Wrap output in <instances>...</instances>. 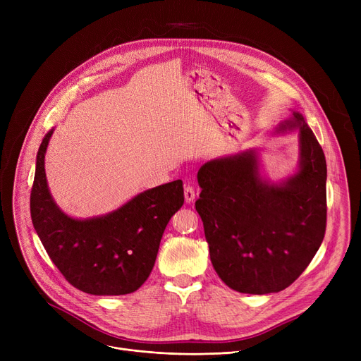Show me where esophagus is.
Segmentation results:
<instances>
[{
    "label": "esophagus",
    "mask_w": 361,
    "mask_h": 361,
    "mask_svg": "<svg viewBox=\"0 0 361 361\" xmlns=\"http://www.w3.org/2000/svg\"><path fill=\"white\" fill-rule=\"evenodd\" d=\"M184 197H185V202H187V203H190V202L195 200L196 192H195V187H193V185L188 184V185L184 187Z\"/></svg>",
    "instance_id": "esophagus-1"
}]
</instances>
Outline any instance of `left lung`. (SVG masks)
I'll return each mask as SVG.
<instances>
[{
    "mask_svg": "<svg viewBox=\"0 0 361 361\" xmlns=\"http://www.w3.org/2000/svg\"><path fill=\"white\" fill-rule=\"evenodd\" d=\"M300 128L298 171L279 184L259 174L256 150L200 166L196 211L218 276L245 294L290 287L319 250L326 230V159L300 112L278 131Z\"/></svg>",
    "mask_w": 361,
    "mask_h": 361,
    "instance_id": "left-lung-1",
    "label": "left lung"
}]
</instances>
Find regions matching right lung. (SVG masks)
Instances as JSON below:
<instances>
[{
  "label": "right lung",
  "instance_id": "add662e5",
  "mask_svg": "<svg viewBox=\"0 0 361 361\" xmlns=\"http://www.w3.org/2000/svg\"><path fill=\"white\" fill-rule=\"evenodd\" d=\"M47 133L37 150L30 216L44 247L63 276L93 295L136 291L157 260L165 226L184 203L183 181L150 188L104 216L74 219L55 204L45 176Z\"/></svg>",
  "mask_w": 361,
  "mask_h": 361
}]
</instances>
